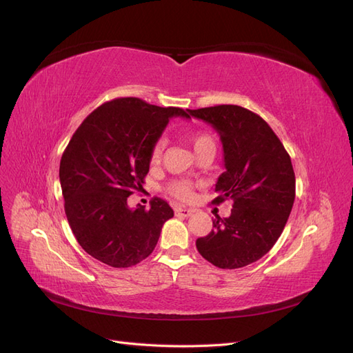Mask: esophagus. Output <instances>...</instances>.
<instances>
[{"label":"esophagus","mask_w":353,"mask_h":353,"mask_svg":"<svg viewBox=\"0 0 353 353\" xmlns=\"http://www.w3.org/2000/svg\"><path fill=\"white\" fill-rule=\"evenodd\" d=\"M191 213H193V210L191 209H187V208H176L175 209V215L176 216H183V218H188Z\"/></svg>","instance_id":"esophagus-1"}]
</instances>
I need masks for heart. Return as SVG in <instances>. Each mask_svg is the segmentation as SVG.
<instances>
[{
  "label": "heart",
  "instance_id": "1",
  "mask_svg": "<svg viewBox=\"0 0 353 353\" xmlns=\"http://www.w3.org/2000/svg\"><path fill=\"white\" fill-rule=\"evenodd\" d=\"M188 141L191 143V145H193L196 153L200 152L201 148H206V147L215 148L216 147L215 140H213V138L206 132H197V134L190 135ZM163 150H165V141L163 140L156 141L153 148H152V154H150V160H152L153 165L160 162V159H162V154H163ZM168 190H169L170 194L175 196L179 200H190L191 197H193V184H191L190 181H185V179L172 181V183L169 184Z\"/></svg>",
  "mask_w": 353,
  "mask_h": 353
}]
</instances>
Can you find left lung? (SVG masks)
Instances as JSON below:
<instances>
[{"label":"left lung","mask_w":353,"mask_h":353,"mask_svg":"<svg viewBox=\"0 0 353 353\" xmlns=\"http://www.w3.org/2000/svg\"><path fill=\"white\" fill-rule=\"evenodd\" d=\"M219 134L225 172L218 178L213 203L234 201L231 215L213 221L197 239L199 253L222 270L243 268L261 259L279 240L296 196L292 160L261 116L234 104L188 110Z\"/></svg>","instance_id":"1"}]
</instances>
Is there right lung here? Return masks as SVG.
I'll return each instance as SVG.
<instances>
[{"label":"right lung","instance_id":"1","mask_svg":"<svg viewBox=\"0 0 353 353\" xmlns=\"http://www.w3.org/2000/svg\"><path fill=\"white\" fill-rule=\"evenodd\" d=\"M190 114L125 97L101 104L73 134L60 160L65 212L81 248L113 268L144 261L174 210L162 199L150 209L128 206L150 169V154L170 117Z\"/></svg>","mask_w":353,"mask_h":353}]
</instances>
